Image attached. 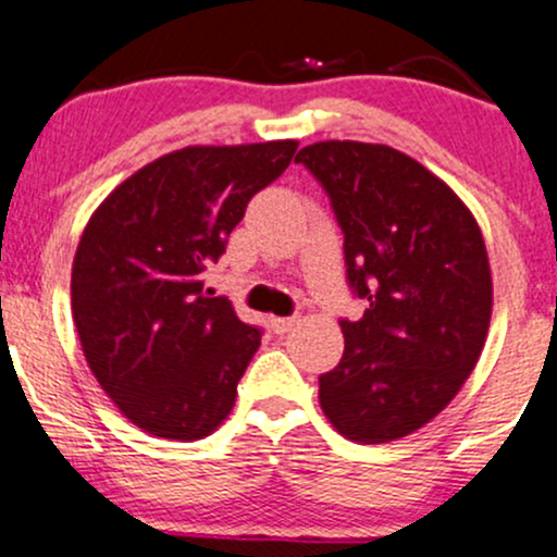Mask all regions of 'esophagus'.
Here are the masks:
<instances>
[{
  "label": "esophagus",
  "instance_id": "obj_1",
  "mask_svg": "<svg viewBox=\"0 0 557 557\" xmlns=\"http://www.w3.org/2000/svg\"><path fill=\"white\" fill-rule=\"evenodd\" d=\"M270 324H272L274 335H285L287 330H293L298 324V314H293V317H272Z\"/></svg>",
  "mask_w": 557,
  "mask_h": 557
}]
</instances>
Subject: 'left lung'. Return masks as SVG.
<instances>
[{
    "label": "left lung",
    "mask_w": 557,
    "mask_h": 557,
    "mask_svg": "<svg viewBox=\"0 0 557 557\" xmlns=\"http://www.w3.org/2000/svg\"><path fill=\"white\" fill-rule=\"evenodd\" d=\"M296 162L317 177L343 230L345 277L367 300L341 319L345 350L319 376L337 432L363 445L417 432L474 372L492 314L482 230L417 159L382 144L322 140Z\"/></svg>",
    "instance_id": "8db88e82"
}]
</instances>
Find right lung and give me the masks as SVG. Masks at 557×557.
I'll return each instance as SVG.
<instances>
[{
    "label": "right lung",
    "mask_w": 557,
    "mask_h": 557,
    "mask_svg": "<svg viewBox=\"0 0 557 557\" xmlns=\"http://www.w3.org/2000/svg\"><path fill=\"white\" fill-rule=\"evenodd\" d=\"M296 140L188 146L101 201L73 261V322L104 393L154 437L201 440L233 411L261 330L203 272L248 201L283 175Z\"/></svg>",
    "instance_id": "add662e5"
}]
</instances>
